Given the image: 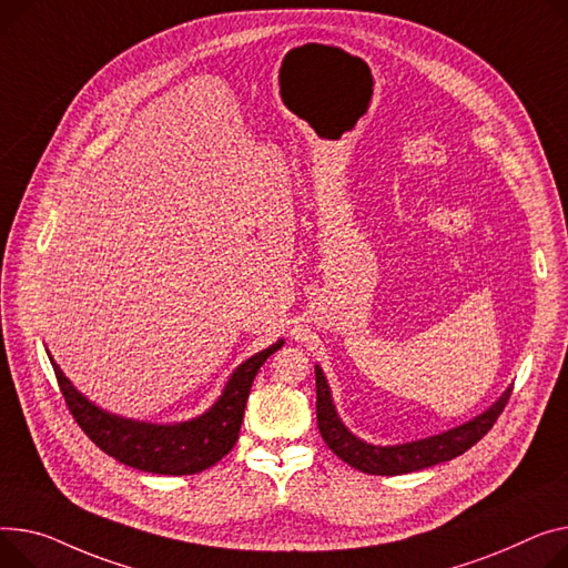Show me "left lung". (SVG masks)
<instances>
[{"label": "left lung", "instance_id": "obj_1", "mask_svg": "<svg viewBox=\"0 0 568 568\" xmlns=\"http://www.w3.org/2000/svg\"><path fill=\"white\" fill-rule=\"evenodd\" d=\"M315 386H317V427L324 438V443L333 449V455H337L343 462H347L352 468L367 473V475H404L413 470H423L443 462L455 459L464 455L466 449H470L477 440H481L490 427L496 425L500 418V413L505 410L511 388L481 415H477L475 420L449 429L445 434L425 438V440H415V443H404V445H393V447H379V445H367L358 440L354 434L347 432V427L339 423L335 406L331 402V390L324 379V374L320 367H315Z\"/></svg>", "mask_w": 568, "mask_h": 568}]
</instances>
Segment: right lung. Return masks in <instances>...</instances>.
Here are the masks:
<instances>
[{
    "instance_id": "add662e5",
    "label": "right lung",
    "mask_w": 568,
    "mask_h": 568,
    "mask_svg": "<svg viewBox=\"0 0 568 568\" xmlns=\"http://www.w3.org/2000/svg\"><path fill=\"white\" fill-rule=\"evenodd\" d=\"M283 339L242 363L225 384L219 402L201 418L180 425H145L109 415L82 397L50 358L59 390L82 432L116 462L155 475H194L221 462L237 443L244 408L257 369Z\"/></svg>"
}]
</instances>
